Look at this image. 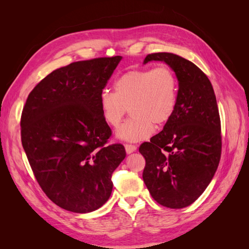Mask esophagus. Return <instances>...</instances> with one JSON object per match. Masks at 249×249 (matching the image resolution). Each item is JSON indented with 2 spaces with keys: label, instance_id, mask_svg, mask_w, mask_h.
<instances>
[{
  "label": "esophagus",
  "instance_id": "34e87169",
  "mask_svg": "<svg viewBox=\"0 0 249 249\" xmlns=\"http://www.w3.org/2000/svg\"><path fill=\"white\" fill-rule=\"evenodd\" d=\"M124 148H125L126 154H131V153L135 152V150L137 149V146L134 145V144H129V143H126V144H124Z\"/></svg>",
  "mask_w": 249,
  "mask_h": 249
}]
</instances>
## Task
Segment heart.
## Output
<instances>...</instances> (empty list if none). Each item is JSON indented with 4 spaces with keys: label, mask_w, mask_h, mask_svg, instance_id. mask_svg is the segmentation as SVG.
<instances>
[{
    "label": "heart",
    "mask_w": 249,
    "mask_h": 249,
    "mask_svg": "<svg viewBox=\"0 0 249 249\" xmlns=\"http://www.w3.org/2000/svg\"><path fill=\"white\" fill-rule=\"evenodd\" d=\"M178 81L168 66L133 70L123 73L114 83V92L104 90L99 106L104 120L117 126L127 108L132 116L120 125L119 139L137 142L148 138L154 124L161 126L173 115L178 105Z\"/></svg>",
    "instance_id": "obj_1"
}]
</instances>
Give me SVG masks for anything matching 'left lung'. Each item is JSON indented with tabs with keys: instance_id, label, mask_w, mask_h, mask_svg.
Masks as SVG:
<instances>
[{
	"instance_id": "1",
	"label": "left lung",
	"mask_w": 249,
	"mask_h": 249,
	"mask_svg": "<svg viewBox=\"0 0 249 249\" xmlns=\"http://www.w3.org/2000/svg\"><path fill=\"white\" fill-rule=\"evenodd\" d=\"M164 61L178 81V105L163 130L143 142V180L163 207L190 206L206 190L221 157V124L213 86L200 69L171 53L148 54L143 63Z\"/></svg>"
}]
</instances>
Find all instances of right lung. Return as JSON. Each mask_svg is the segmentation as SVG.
<instances>
[{
  "mask_svg": "<svg viewBox=\"0 0 249 249\" xmlns=\"http://www.w3.org/2000/svg\"><path fill=\"white\" fill-rule=\"evenodd\" d=\"M122 56L72 62L51 72L30 92L20 117L21 144L47 196L60 208L88 213L112 192V173L125 158L106 145L112 131L99 96Z\"/></svg>",
  "mask_w": 249,
  "mask_h": 249,
  "instance_id": "1",
  "label": "right lung"
}]
</instances>
